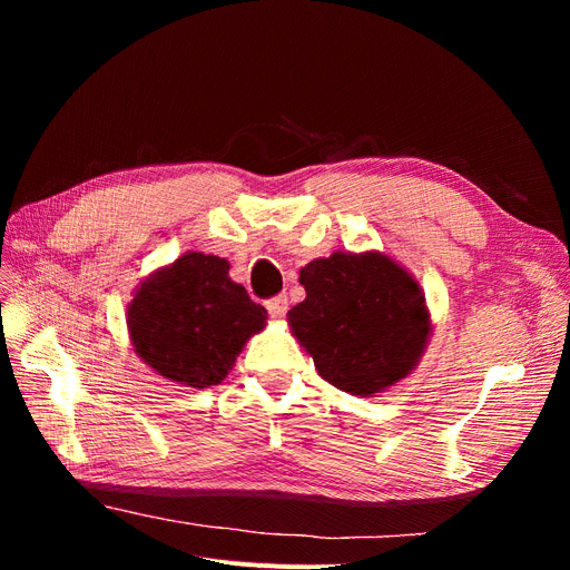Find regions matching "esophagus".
<instances>
[{"label":"esophagus","instance_id":"1","mask_svg":"<svg viewBox=\"0 0 570 570\" xmlns=\"http://www.w3.org/2000/svg\"><path fill=\"white\" fill-rule=\"evenodd\" d=\"M266 308H268L271 318L281 321V318L287 314V297H285V295H281V297H273V299H268V302H266Z\"/></svg>","mask_w":570,"mask_h":570}]
</instances>
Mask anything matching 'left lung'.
<instances>
[{"label": "left lung", "mask_w": 570, "mask_h": 570, "mask_svg": "<svg viewBox=\"0 0 570 570\" xmlns=\"http://www.w3.org/2000/svg\"><path fill=\"white\" fill-rule=\"evenodd\" d=\"M289 331L331 385L375 396L419 366L433 323L419 281L385 252H333L299 271Z\"/></svg>", "instance_id": "left-lung-1"}]
</instances>
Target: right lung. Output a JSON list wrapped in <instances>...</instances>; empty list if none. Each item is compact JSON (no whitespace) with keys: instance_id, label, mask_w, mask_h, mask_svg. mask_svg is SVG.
Wrapping results in <instances>:
<instances>
[{"instance_id":"obj_1","label":"right lung","mask_w":570,"mask_h":570,"mask_svg":"<svg viewBox=\"0 0 570 570\" xmlns=\"http://www.w3.org/2000/svg\"><path fill=\"white\" fill-rule=\"evenodd\" d=\"M228 271L226 258L185 252L132 292L126 323L135 354L166 381L218 385L247 340L266 327V308Z\"/></svg>"}]
</instances>
